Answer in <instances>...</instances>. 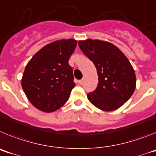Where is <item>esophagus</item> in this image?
<instances>
[{
	"instance_id": "esophagus-1",
	"label": "esophagus",
	"mask_w": 156,
	"mask_h": 156,
	"mask_svg": "<svg viewBox=\"0 0 156 156\" xmlns=\"http://www.w3.org/2000/svg\"><path fill=\"white\" fill-rule=\"evenodd\" d=\"M83 82V80H80L79 81H78V83H79V84H82Z\"/></svg>"
}]
</instances>
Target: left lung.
Returning a JSON list of instances; mask_svg holds the SVG:
<instances>
[{
  "instance_id": "obj_1",
  "label": "left lung",
  "mask_w": 156,
  "mask_h": 156,
  "mask_svg": "<svg viewBox=\"0 0 156 156\" xmlns=\"http://www.w3.org/2000/svg\"><path fill=\"white\" fill-rule=\"evenodd\" d=\"M80 48L97 69L98 84L87 98L95 107L113 111L126 102L136 87L134 70L127 58L111 43L88 39Z\"/></svg>"
}]
</instances>
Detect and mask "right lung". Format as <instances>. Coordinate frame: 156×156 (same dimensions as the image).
<instances>
[{
  "mask_svg": "<svg viewBox=\"0 0 156 156\" xmlns=\"http://www.w3.org/2000/svg\"><path fill=\"white\" fill-rule=\"evenodd\" d=\"M77 41L61 40L48 44L26 66L22 87L32 105L45 112L60 108L75 87L69 59Z\"/></svg>",
  "mask_w": 156,
  "mask_h": 156,
  "instance_id": "right-lung-1",
  "label": "right lung"
}]
</instances>
